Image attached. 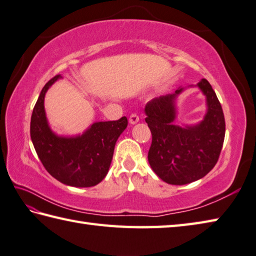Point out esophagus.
I'll return each mask as SVG.
<instances>
[{
	"instance_id": "esophagus-1",
	"label": "esophagus",
	"mask_w": 256,
	"mask_h": 256,
	"mask_svg": "<svg viewBox=\"0 0 256 256\" xmlns=\"http://www.w3.org/2000/svg\"><path fill=\"white\" fill-rule=\"evenodd\" d=\"M138 120H140L138 115L136 113H132L131 116H130V118H128V121L131 124H135V123L138 122Z\"/></svg>"
}]
</instances>
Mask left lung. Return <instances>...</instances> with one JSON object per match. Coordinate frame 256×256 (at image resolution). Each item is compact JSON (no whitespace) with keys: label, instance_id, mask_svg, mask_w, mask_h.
<instances>
[{"label":"left lung","instance_id":"obj_1","mask_svg":"<svg viewBox=\"0 0 256 256\" xmlns=\"http://www.w3.org/2000/svg\"><path fill=\"white\" fill-rule=\"evenodd\" d=\"M206 96L208 112L194 126L174 125L175 98L183 91L155 98L145 105V122L152 133L148 163L155 174L173 185L204 178L218 163L225 136V120L218 98L208 80L198 83Z\"/></svg>","mask_w":256,"mask_h":256}]
</instances>
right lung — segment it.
Wrapping results in <instances>:
<instances>
[{
  "label": "right lung",
  "mask_w": 256,
  "mask_h": 256,
  "mask_svg": "<svg viewBox=\"0 0 256 256\" xmlns=\"http://www.w3.org/2000/svg\"><path fill=\"white\" fill-rule=\"evenodd\" d=\"M60 78L55 75L42 88L31 118V140L43 166L54 178L70 186H94L106 176L115 143L126 128L128 118L96 122L78 136H58L48 124L44 96Z\"/></svg>",
  "instance_id": "add662e5"
}]
</instances>
